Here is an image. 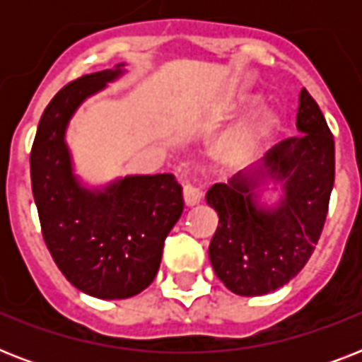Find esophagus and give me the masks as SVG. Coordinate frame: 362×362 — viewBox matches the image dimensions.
Instances as JSON below:
<instances>
[{"instance_id": "1", "label": "esophagus", "mask_w": 362, "mask_h": 362, "mask_svg": "<svg viewBox=\"0 0 362 362\" xmlns=\"http://www.w3.org/2000/svg\"><path fill=\"white\" fill-rule=\"evenodd\" d=\"M182 195H184V203L187 206H193V204H197L201 201V189L197 186H193V184H186L184 189H182Z\"/></svg>"}]
</instances>
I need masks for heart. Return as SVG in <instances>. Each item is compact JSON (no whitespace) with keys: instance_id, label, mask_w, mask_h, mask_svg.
Instances as JSON below:
<instances>
[{"instance_id":"obj_1","label":"heart","mask_w":362,"mask_h":362,"mask_svg":"<svg viewBox=\"0 0 362 362\" xmlns=\"http://www.w3.org/2000/svg\"><path fill=\"white\" fill-rule=\"evenodd\" d=\"M280 125L278 116L272 110H264L252 122L229 131L216 142L214 158L223 165H237L246 161L257 152L261 144L269 139Z\"/></svg>"}]
</instances>
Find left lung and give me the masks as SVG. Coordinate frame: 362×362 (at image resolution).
Masks as SVG:
<instances>
[{
	"label": "left lung",
	"mask_w": 362,
	"mask_h": 362,
	"mask_svg": "<svg viewBox=\"0 0 362 362\" xmlns=\"http://www.w3.org/2000/svg\"><path fill=\"white\" fill-rule=\"evenodd\" d=\"M300 135L278 142L253 175L214 184L206 203L218 212L209 255L216 276L229 291L257 297L286 286L314 253L325 226L334 186V139L325 116L306 90L297 112ZM263 180L282 182L281 203L259 207Z\"/></svg>",
	"instance_id": "left-lung-1"
}]
</instances>
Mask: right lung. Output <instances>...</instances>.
Segmentation results:
<instances>
[{
  "label": "right lung",
  "mask_w": 362,
  "mask_h": 362,
  "mask_svg": "<svg viewBox=\"0 0 362 362\" xmlns=\"http://www.w3.org/2000/svg\"><path fill=\"white\" fill-rule=\"evenodd\" d=\"M122 65L64 86L45 109L30 153L42 238L62 274L98 298H129L153 281L163 244L184 210L175 176H125L88 189L73 175L65 129L78 105L116 81Z\"/></svg>",
  "instance_id": "obj_1"
}]
</instances>
